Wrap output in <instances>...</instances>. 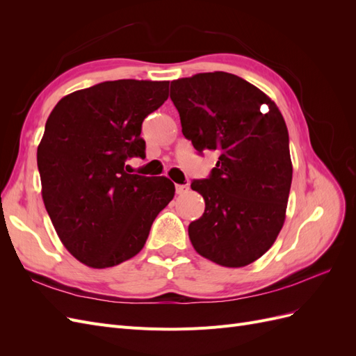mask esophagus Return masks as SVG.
<instances>
[{"label":"esophagus","instance_id":"1","mask_svg":"<svg viewBox=\"0 0 356 356\" xmlns=\"http://www.w3.org/2000/svg\"><path fill=\"white\" fill-rule=\"evenodd\" d=\"M190 190V187L187 186V184H177L175 186V191H177V195H186V193Z\"/></svg>","mask_w":356,"mask_h":356}]
</instances>
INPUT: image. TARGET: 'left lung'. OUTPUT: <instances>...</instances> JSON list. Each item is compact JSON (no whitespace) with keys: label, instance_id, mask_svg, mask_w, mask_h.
Masks as SVG:
<instances>
[{"label":"left lung","instance_id":"1","mask_svg":"<svg viewBox=\"0 0 356 356\" xmlns=\"http://www.w3.org/2000/svg\"><path fill=\"white\" fill-rule=\"evenodd\" d=\"M170 99L193 147L220 154L209 178L191 182L204 212L190 222V241L220 266L251 264L285 221L293 163L284 117L266 93L222 71L174 80Z\"/></svg>","mask_w":356,"mask_h":356}]
</instances>
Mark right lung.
Returning <instances> with one entry per match:
<instances>
[{"instance_id":"add662e5","label":"right lung","mask_w":356,"mask_h":356,"mask_svg":"<svg viewBox=\"0 0 356 356\" xmlns=\"http://www.w3.org/2000/svg\"><path fill=\"white\" fill-rule=\"evenodd\" d=\"M169 81L115 80L62 98L37 149L41 195L63 246L105 268L143 250L159 212L174 199L166 177L127 174L145 157L144 118L168 99Z\"/></svg>"}]
</instances>
